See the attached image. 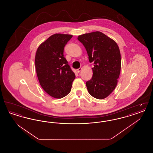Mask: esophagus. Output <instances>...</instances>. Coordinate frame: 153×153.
Returning a JSON list of instances; mask_svg holds the SVG:
<instances>
[{
    "label": "esophagus",
    "mask_w": 153,
    "mask_h": 153,
    "mask_svg": "<svg viewBox=\"0 0 153 153\" xmlns=\"http://www.w3.org/2000/svg\"><path fill=\"white\" fill-rule=\"evenodd\" d=\"M81 70H82V68H80L77 69V73H80V72L81 71Z\"/></svg>",
    "instance_id": "1"
}]
</instances>
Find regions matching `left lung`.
Instances as JSON below:
<instances>
[{"mask_svg": "<svg viewBox=\"0 0 153 153\" xmlns=\"http://www.w3.org/2000/svg\"><path fill=\"white\" fill-rule=\"evenodd\" d=\"M86 49L89 61L93 62V76L86 82L89 94L97 99L108 96L115 89L121 69V56L117 42L100 31L77 38Z\"/></svg>", "mask_w": 153, "mask_h": 153, "instance_id": "8db88e82", "label": "left lung"}]
</instances>
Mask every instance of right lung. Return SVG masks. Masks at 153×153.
I'll return each mask as SVG.
<instances>
[{"label": "right lung", "instance_id": "right-lung-1", "mask_svg": "<svg viewBox=\"0 0 153 153\" xmlns=\"http://www.w3.org/2000/svg\"><path fill=\"white\" fill-rule=\"evenodd\" d=\"M72 36L54 34L36 50L35 65L39 84L48 95L56 99L69 94L76 77L64 56V48Z\"/></svg>", "mask_w": 153, "mask_h": 153}]
</instances>
